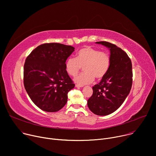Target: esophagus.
Returning <instances> with one entry per match:
<instances>
[{"mask_svg": "<svg viewBox=\"0 0 156 156\" xmlns=\"http://www.w3.org/2000/svg\"><path fill=\"white\" fill-rule=\"evenodd\" d=\"M83 87V85H80L79 84L76 85V87H77V88H80V87Z\"/></svg>", "mask_w": 156, "mask_h": 156, "instance_id": "esophagus-1", "label": "esophagus"}]
</instances>
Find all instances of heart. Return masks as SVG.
Returning <instances> with one entry per match:
<instances>
[{"label":"heart","instance_id":"b5f03b06","mask_svg":"<svg viewBox=\"0 0 156 156\" xmlns=\"http://www.w3.org/2000/svg\"><path fill=\"white\" fill-rule=\"evenodd\" d=\"M111 65V57L107 52L100 51L90 46H85L76 53V58H69L65 62L66 73L71 76H76L81 67L84 72L74 79L80 85L92 83L95 77L101 79L109 71Z\"/></svg>","mask_w":156,"mask_h":156}]
</instances>
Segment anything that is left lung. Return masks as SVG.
Segmentation results:
<instances>
[{"label":"left lung","mask_w":156,"mask_h":156,"mask_svg":"<svg viewBox=\"0 0 156 156\" xmlns=\"http://www.w3.org/2000/svg\"><path fill=\"white\" fill-rule=\"evenodd\" d=\"M95 43L109 49L111 65L106 76L92 87L93 94L87 105L94 114L105 116L115 112L129 95L133 81L132 64L128 55L115 44L107 41Z\"/></svg>","instance_id":"obj_1"}]
</instances>
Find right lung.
Segmentation results:
<instances>
[{
	"label": "right lung",
	"mask_w": 156,
	"mask_h": 156,
	"mask_svg": "<svg viewBox=\"0 0 156 156\" xmlns=\"http://www.w3.org/2000/svg\"><path fill=\"white\" fill-rule=\"evenodd\" d=\"M74 49L61 43H45L27 58L24 86L32 101L41 110L56 112L66 104L67 94L75 84L66 71L65 62Z\"/></svg>",
	"instance_id": "right-lung-1"
}]
</instances>
